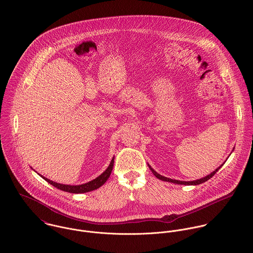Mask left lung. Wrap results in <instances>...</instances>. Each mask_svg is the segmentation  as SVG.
<instances>
[{
    "label": "left lung",
    "instance_id": "left-lung-1",
    "mask_svg": "<svg viewBox=\"0 0 253 253\" xmlns=\"http://www.w3.org/2000/svg\"><path fill=\"white\" fill-rule=\"evenodd\" d=\"M149 167H150V169H151V171H152V173H153V175L156 177V178H158L159 180H162V181H166V182H171V183H175V184H179V185H188V186H190V185H200V184H202V183H204V182H206L207 180H209L210 178H212L214 175H215V173L222 167V165L220 166V167H218L215 171H213L211 174H209L208 176H206V177H204V178H202V179H200V180H196V181H192V182H185V181H178V180H173V179H170V178H166V177H164V176H161V175H159L158 173H156L153 169H152V167L149 165Z\"/></svg>",
    "mask_w": 253,
    "mask_h": 253
}]
</instances>
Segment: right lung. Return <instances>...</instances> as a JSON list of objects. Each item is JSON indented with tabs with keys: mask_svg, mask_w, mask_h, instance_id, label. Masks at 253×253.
<instances>
[{
	"mask_svg": "<svg viewBox=\"0 0 253 253\" xmlns=\"http://www.w3.org/2000/svg\"><path fill=\"white\" fill-rule=\"evenodd\" d=\"M113 162H114V158H112V160L110 161L109 166L107 167V169L101 174L99 177H97L96 179L83 184V185H78V186H70V185H62V184H58L55 182H52L51 180L43 177V179H45L49 184H51V186L55 187L58 190H61L63 192H67V193H71V194H83V193H88L94 190L99 189L101 186H102L106 180L108 179V177L110 176V173L112 171L113 168Z\"/></svg>",
	"mask_w": 253,
	"mask_h": 253,
	"instance_id": "right-lung-1",
	"label": "right lung"
}]
</instances>
